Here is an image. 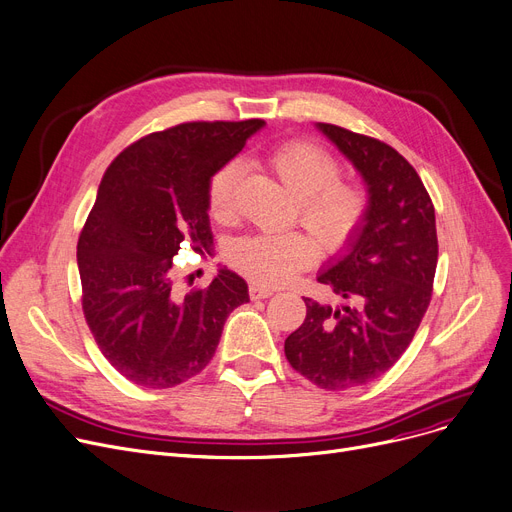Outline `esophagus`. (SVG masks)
I'll return each instance as SVG.
<instances>
[{"mask_svg": "<svg viewBox=\"0 0 512 512\" xmlns=\"http://www.w3.org/2000/svg\"><path fill=\"white\" fill-rule=\"evenodd\" d=\"M249 295H251V299H253V301H259V299H268V297H272V295H274V291H272V288H268V286L251 284V286H249Z\"/></svg>", "mask_w": 512, "mask_h": 512, "instance_id": "esophagus-1", "label": "esophagus"}]
</instances>
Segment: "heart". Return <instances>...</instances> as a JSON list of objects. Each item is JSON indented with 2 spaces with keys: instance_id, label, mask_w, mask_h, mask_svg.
<instances>
[{
  "instance_id": "obj_1",
  "label": "heart",
  "mask_w": 512,
  "mask_h": 512,
  "mask_svg": "<svg viewBox=\"0 0 512 512\" xmlns=\"http://www.w3.org/2000/svg\"><path fill=\"white\" fill-rule=\"evenodd\" d=\"M270 167L278 180L299 198V213L328 249H339L358 232L366 215V194L339 180L335 159L311 142H286L272 150ZM242 180V163L221 165L207 186L209 215L230 219L234 196ZM318 255V244L301 230H278L242 236L232 242L230 261L261 284H280L293 278Z\"/></svg>"
}]
</instances>
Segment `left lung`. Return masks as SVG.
Returning a JSON list of instances; mask_svg holds the SVG:
<instances>
[{
  "instance_id": "left-lung-1",
  "label": "left lung",
  "mask_w": 512,
  "mask_h": 512,
  "mask_svg": "<svg viewBox=\"0 0 512 512\" xmlns=\"http://www.w3.org/2000/svg\"><path fill=\"white\" fill-rule=\"evenodd\" d=\"M316 129L360 173L368 207L358 232L318 272L339 303L305 297L307 316L284 353L307 381L343 391L385 374L425 316L437 268L435 209L397 150L337 125Z\"/></svg>"
}]
</instances>
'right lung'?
Masks as SVG:
<instances>
[{"label":"right lung","mask_w":512,"mask_h":512,"mask_svg":"<svg viewBox=\"0 0 512 512\" xmlns=\"http://www.w3.org/2000/svg\"><path fill=\"white\" fill-rule=\"evenodd\" d=\"M263 121L182 123L131 144L106 169L77 244L83 314L119 374L146 389L175 387L213 358L249 286L226 265L203 291H173V257L213 244L211 175Z\"/></svg>","instance_id":"1"}]
</instances>
